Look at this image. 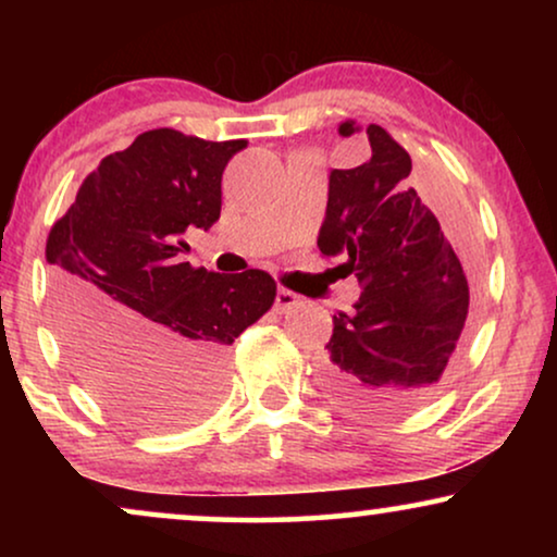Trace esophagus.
Returning a JSON list of instances; mask_svg holds the SVG:
<instances>
[{
	"label": "esophagus",
	"mask_w": 557,
	"mask_h": 557,
	"mask_svg": "<svg viewBox=\"0 0 557 557\" xmlns=\"http://www.w3.org/2000/svg\"><path fill=\"white\" fill-rule=\"evenodd\" d=\"M299 304H301L299 294L288 292V288H278V292H276V311H278V314H286V311L299 307Z\"/></svg>",
	"instance_id": "obj_1"
}]
</instances>
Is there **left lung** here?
<instances>
[{
	"instance_id": "left-lung-1",
	"label": "left lung",
	"mask_w": 557,
	"mask_h": 557,
	"mask_svg": "<svg viewBox=\"0 0 557 557\" xmlns=\"http://www.w3.org/2000/svg\"><path fill=\"white\" fill-rule=\"evenodd\" d=\"M339 136L360 132L342 121ZM372 157L352 170H332L326 215L317 246L345 258L362 294L337 311L322 385L360 413H400L431 398L451 370L469 314V284L438 220L408 185L410 154L368 126Z\"/></svg>"
}]
</instances>
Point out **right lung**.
I'll return each instance as SVG.
<instances>
[{
    "instance_id": "right-lung-1",
    "label": "right lung",
    "mask_w": 557,
    "mask_h": 557,
    "mask_svg": "<svg viewBox=\"0 0 557 557\" xmlns=\"http://www.w3.org/2000/svg\"><path fill=\"white\" fill-rule=\"evenodd\" d=\"M246 139L151 128L103 157L50 227L52 311L73 368L109 408L164 429L215 406L225 349L276 299L265 271L182 261L187 227L220 218V182Z\"/></svg>"
}]
</instances>
